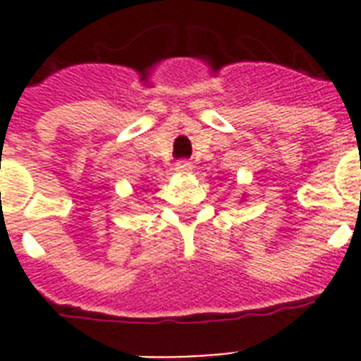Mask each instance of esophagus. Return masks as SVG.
Returning a JSON list of instances; mask_svg holds the SVG:
<instances>
[{"label":"esophagus","instance_id":"34e87169","mask_svg":"<svg viewBox=\"0 0 361 361\" xmlns=\"http://www.w3.org/2000/svg\"><path fill=\"white\" fill-rule=\"evenodd\" d=\"M192 170V164L189 161H178L176 162V172H180V174H189Z\"/></svg>","mask_w":361,"mask_h":361}]
</instances>
